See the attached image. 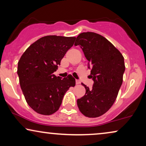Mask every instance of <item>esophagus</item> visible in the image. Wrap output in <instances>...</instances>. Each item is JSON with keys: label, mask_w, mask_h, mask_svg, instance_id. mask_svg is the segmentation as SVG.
Returning <instances> with one entry per match:
<instances>
[{"label": "esophagus", "mask_w": 146, "mask_h": 146, "mask_svg": "<svg viewBox=\"0 0 146 146\" xmlns=\"http://www.w3.org/2000/svg\"><path fill=\"white\" fill-rule=\"evenodd\" d=\"M76 84H80V81L78 80H76Z\"/></svg>", "instance_id": "34e87169"}]
</instances>
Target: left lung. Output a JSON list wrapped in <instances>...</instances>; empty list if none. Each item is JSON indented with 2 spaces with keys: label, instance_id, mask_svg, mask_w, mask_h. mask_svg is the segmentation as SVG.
Here are the masks:
<instances>
[{
  "label": "left lung",
  "instance_id": "left-lung-1",
  "mask_svg": "<svg viewBox=\"0 0 146 146\" xmlns=\"http://www.w3.org/2000/svg\"><path fill=\"white\" fill-rule=\"evenodd\" d=\"M75 46H80L88 60L92 88L86 86V94L77 100L80 111L85 116L96 117L105 113L113 104L123 82L124 58L106 38L94 33L80 34Z\"/></svg>",
  "mask_w": 146,
  "mask_h": 146
}]
</instances>
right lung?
<instances>
[{
    "label": "right lung",
    "mask_w": 146,
    "mask_h": 146,
    "mask_svg": "<svg viewBox=\"0 0 146 146\" xmlns=\"http://www.w3.org/2000/svg\"><path fill=\"white\" fill-rule=\"evenodd\" d=\"M75 37L46 36L30 46L18 63L17 74L26 101L42 115H51L60 106L65 93L74 87L72 75L62 78L53 74Z\"/></svg>",
    "instance_id": "obj_1"
}]
</instances>
